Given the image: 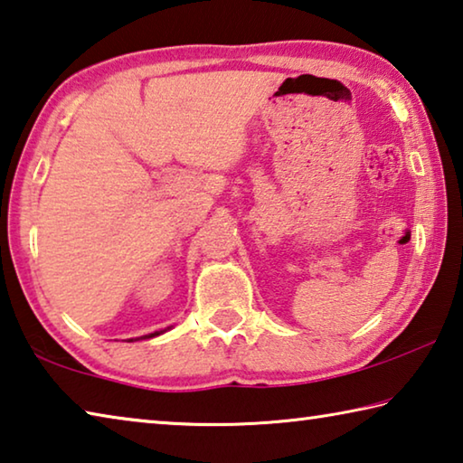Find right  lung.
Segmentation results:
<instances>
[{
  "label": "right lung",
  "instance_id": "add662e5",
  "mask_svg": "<svg viewBox=\"0 0 463 463\" xmlns=\"http://www.w3.org/2000/svg\"><path fill=\"white\" fill-rule=\"evenodd\" d=\"M165 331H167V328H165ZM165 331H155V333H148L145 336H137V339H151V336H156V335H161V333H165ZM137 339H128V343L130 341H137Z\"/></svg>",
  "mask_w": 463,
  "mask_h": 463
}]
</instances>
